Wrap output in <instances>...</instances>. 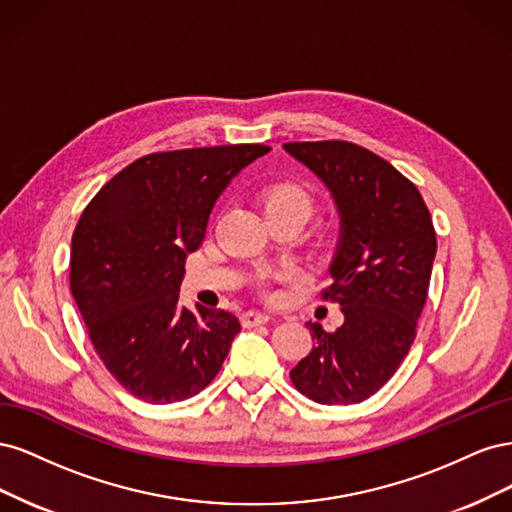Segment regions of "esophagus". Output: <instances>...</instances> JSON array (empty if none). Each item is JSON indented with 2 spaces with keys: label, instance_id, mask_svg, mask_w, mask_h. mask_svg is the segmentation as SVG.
Returning a JSON list of instances; mask_svg holds the SVG:
<instances>
[{
  "label": "esophagus",
  "instance_id": "1",
  "mask_svg": "<svg viewBox=\"0 0 512 512\" xmlns=\"http://www.w3.org/2000/svg\"><path fill=\"white\" fill-rule=\"evenodd\" d=\"M271 320V314H267V312H258V309H247V312H243V316H241V322H243V327H258V324H265V322H269Z\"/></svg>",
  "mask_w": 512,
  "mask_h": 512
}]
</instances>
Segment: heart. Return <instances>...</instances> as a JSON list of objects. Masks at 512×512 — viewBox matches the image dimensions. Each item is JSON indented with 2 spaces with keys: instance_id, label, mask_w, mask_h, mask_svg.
<instances>
[{
  "instance_id": "obj_1",
  "label": "heart",
  "mask_w": 512,
  "mask_h": 512,
  "mask_svg": "<svg viewBox=\"0 0 512 512\" xmlns=\"http://www.w3.org/2000/svg\"><path fill=\"white\" fill-rule=\"evenodd\" d=\"M262 205H265V213L273 211H297L303 215H309L312 211V196L301 185L294 183H280L273 185L267 194L262 196ZM282 277H292L290 271L282 273Z\"/></svg>"
}]
</instances>
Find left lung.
<instances>
[{
  "label": "left lung",
  "mask_w": 512,
  "mask_h": 512,
  "mask_svg": "<svg viewBox=\"0 0 512 512\" xmlns=\"http://www.w3.org/2000/svg\"><path fill=\"white\" fill-rule=\"evenodd\" d=\"M284 149L312 170L337 207L339 237L324 299L344 314L333 333L307 322L314 348L290 380L318 404H359L391 380L414 342L436 230L416 185L365 147L322 141Z\"/></svg>",
  "instance_id": "1"
}]
</instances>
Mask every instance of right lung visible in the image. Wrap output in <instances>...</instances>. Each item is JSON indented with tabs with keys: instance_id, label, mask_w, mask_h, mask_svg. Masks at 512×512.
Segmentation results:
<instances>
[{
	"instance_id": "add662e5",
	"label": "right lung",
	"mask_w": 512,
	"mask_h": 512,
	"mask_svg": "<svg viewBox=\"0 0 512 512\" xmlns=\"http://www.w3.org/2000/svg\"><path fill=\"white\" fill-rule=\"evenodd\" d=\"M265 145L151 153L117 173L72 235L70 288L100 361L134 397L173 404L218 376L241 322L179 305L215 200Z\"/></svg>"
}]
</instances>
